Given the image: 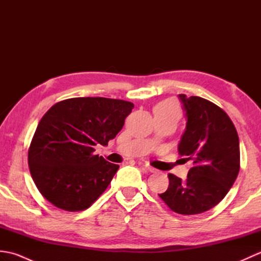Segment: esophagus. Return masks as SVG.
<instances>
[{
	"label": "esophagus",
	"mask_w": 261,
	"mask_h": 261,
	"mask_svg": "<svg viewBox=\"0 0 261 261\" xmlns=\"http://www.w3.org/2000/svg\"><path fill=\"white\" fill-rule=\"evenodd\" d=\"M145 167H146L149 171H150V173H156V171H157V169H156V168H153L152 166L148 165V164H146V165H145Z\"/></svg>",
	"instance_id": "34e87169"
}]
</instances>
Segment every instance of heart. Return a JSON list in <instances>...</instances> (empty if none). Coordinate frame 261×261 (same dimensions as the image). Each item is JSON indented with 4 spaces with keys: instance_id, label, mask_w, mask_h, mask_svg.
<instances>
[{
    "instance_id": "b5f03b06",
    "label": "heart",
    "mask_w": 261,
    "mask_h": 261,
    "mask_svg": "<svg viewBox=\"0 0 261 261\" xmlns=\"http://www.w3.org/2000/svg\"><path fill=\"white\" fill-rule=\"evenodd\" d=\"M154 115H163V116H170L177 120L180 119L181 112L178 103L174 99H166V101L159 103L154 108Z\"/></svg>"
}]
</instances>
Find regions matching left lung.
Instances as JSON below:
<instances>
[{
	"instance_id": "1",
	"label": "left lung",
	"mask_w": 261,
	"mask_h": 261,
	"mask_svg": "<svg viewBox=\"0 0 261 261\" xmlns=\"http://www.w3.org/2000/svg\"><path fill=\"white\" fill-rule=\"evenodd\" d=\"M187 115L178 152L192 160L186 180L168 174L169 186L159 197L175 213L199 214L218 205L240 170L239 137L233 122L218 105L179 94Z\"/></svg>"
}]
</instances>
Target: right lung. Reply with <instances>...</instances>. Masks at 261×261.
Masks as SVG:
<instances>
[{"instance_id": "obj_1", "label": "right lung", "mask_w": 261, "mask_h": 261, "mask_svg": "<svg viewBox=\"0 0 261 261\" xmlns=\"http://www.w3.org/2000/svg\"><path fill=\"white\" fill-rule=\"evenodd\" d=\"M134 103L107 97H74L49 109L36 129L28 164L41 195L55 206L86 210L102 195L119 169L98 154L124 124Z\"/></svg>"}]
</instances>
